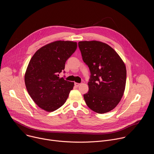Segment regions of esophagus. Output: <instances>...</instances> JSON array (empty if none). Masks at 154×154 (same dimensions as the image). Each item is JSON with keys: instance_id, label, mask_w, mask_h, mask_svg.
Returning <instances> with one entry per match:
<instances>
[{"instance_id": "34e87169", "label": "esophagus", "mask_w": 154, "mask_h": 154, "mask_svg": "<svg viewBox=\"0 0 154 154\" xmlns=\"http://www.w3.org/2000/svg\"><path fill=\"white\" fill-rule=\"evenodd\" d=\"M80 85V83H76V82H75V83H74V85H75V86H76V87H78Z\"/></svg>"}]
</instances>
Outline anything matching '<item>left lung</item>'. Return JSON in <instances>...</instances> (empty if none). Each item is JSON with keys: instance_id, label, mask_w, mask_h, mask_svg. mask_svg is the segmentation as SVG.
<instances>
[{"instance_id": "left-lung-1", "label": "left lung", "mask_w": 154, "mask_h": 154, "mask_svg": "<svg viewBox=\"0 0 154 154\" xmlns=\"http://www.w3.org/2000/svg\"><path fill=\"white\" fill-rule=\"evenodd\" d=\"M78 46L91 73L89 91L83 95L86 105L97 113L111 111L124 92L127 75L124 63L105 43L85 41L79 42Z\"/></svg>"}]
</instances>
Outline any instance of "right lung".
Wrapping results in <instances>:
<instances>
[{
	"instance_id": "add662e5",
	"label": "right lung",
	"mask_w": 154,
	"mask_h": 154,
	"mask_svg": "<svg viewBox=\"0 0 154 154\" xmlns=\"http://www.w3.org/2000/svg\"><path fill=\"white\" fill-rule=\"evenodd\" d=\"M77 46L76 42L55 41L38 50L29 63L25 74L27 90L36 104L47 112L61 107L73 89L74 82L60 78L59 74Z\"/></svg>"
}]
</instances>
